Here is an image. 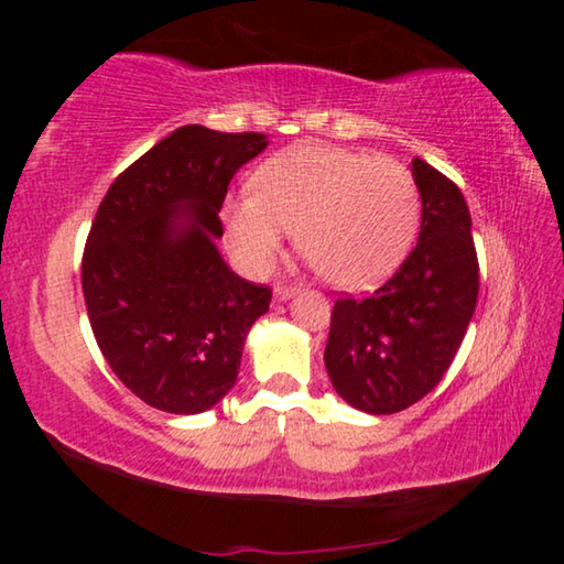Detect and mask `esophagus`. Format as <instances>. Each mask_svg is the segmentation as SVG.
<instances>
[{
  "label": "esophagus",
  "instance_id": "34e87169",
  "mask_svg": "<svg viewBox=\"0 0 564 564\" xmlns=\"http://www.w3.org/2000/svg\"><path fill=\"white\" fill-rule=\"evenodd\" d=\"M299 291H301V285H295V283H279V285H275L273 293H275V299H279V301H285Z\"/></svg>",
  "mask_w": 564,
  "mask_h": 564
}]
</instances>
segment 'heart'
Returning a JSON list of instances; mask_svg holds the SVG:
<instances>
[{
  "instance_id": "1",
  "label": "heart",
  "mask_w": 564,
  "mask_h": 564,
  "mask_svg": "<svg viewBox=\"0 0 564 564\" xmlns=\"http://www.w3.org/2000/svg\"><path fill=\"white\" fill-rule=\"evenodd\" d=\"M417 214L415 178L400 161L299 147L265 161L256 194L226 206V226L248 271L269 269L285 231H295V246L323 279L368 289L403 261Z\"/></svg>"
}]
</instances>
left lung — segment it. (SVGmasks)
<instances>
[{
    "label": "left lung",
    "instance_id": "8db88e82",
    "mask_svg": "<svg viewBox=\"0 0 564 564\" xmlns=\"http://www.w3.org/2000/svg\"><path fill=\"white\" fill-rule=\"evenodd\" d=\"M413 178L423 198L415 248L378 291L333 303L323 352L336 393L370 415L400 413L441 383L480 289L460 188L423 159H413Z\"/></svg>",
    "mask_w": 564,
    "mask_h": 564
}]
</instances>
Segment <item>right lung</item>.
<instances>
[{"mask_svg":"<svg viewBox=\"0 0 564 564\" xmlns=\"http://www.w3.org/2000/svg\"><path fill=\"white\" fill-rule=\"evenodd\" d=\"M263 133L188 123L113 178L94 216L82 291L99 350L123 386L174 415L234 388L271 289L236 275L214 246L228 184Z\"/></svg>","mask_w":564,"mask_h":564,"instance_id":"add662e5","label":"right lung"}]
</instances>
